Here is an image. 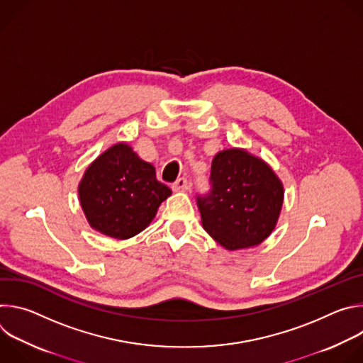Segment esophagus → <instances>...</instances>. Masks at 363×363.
Returning a JSON list of instances; mask_svg holds the SVG:
<instances>
[{
	"instance_id": "1",
	"label": "esophagus",
	"mask_w": 363,
	"mask_h": 363,
	"mask_svg": "<svg viewBox=\"0 0 363 363\" xmlns=\"http://www.w3.org/2000/svg\"><path fill=\"white\" fill-rule=\"evenodd\" d=\"M172 189L177 191V192H181V191H186L188 189V181L185 178H178L175 181V184L172 185Z\"/></svg>"
}]
</instances>
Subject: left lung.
I'll return each instance as SVG.
<instances>
[{
    "mask_svg": "<svg viewBox=\"0 0 363 363\" xmlns=\"http://www.w3.org/2000/svg\"><path fill=\"white\" fill-rule=\"evenodd\" d=\"M210 181L211 191L196 198L203 230L228 251L262 244L276 228L284 199L272 167L245 149H223Z\"/></svg>",
    "mask_w": 363,
    "mask_h": 363,
    "instance_id": "1",
    "label": "left lung"
}]
</instances>
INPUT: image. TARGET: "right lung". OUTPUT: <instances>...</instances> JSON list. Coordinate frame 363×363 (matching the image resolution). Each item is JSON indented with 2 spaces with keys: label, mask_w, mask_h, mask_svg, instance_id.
I'll return each mask as SVG.
<instances>
[{
  "label": "right lung",
  "mask_w": 363,
  "mask_h": 363,
  "mask_svg": "<svg viewBox=\"0 0 363 363\" xmlns=\"http://www.w3.org/2000/svg\"><path fill=\"white\" fill-rule=\"evenodd\" d=\"M172 191L128 143L106 149L87 167L79 199L89 225L116 240L143 231Z\"/></svg>",
  "instance_id": "1"
}]
</instances>
